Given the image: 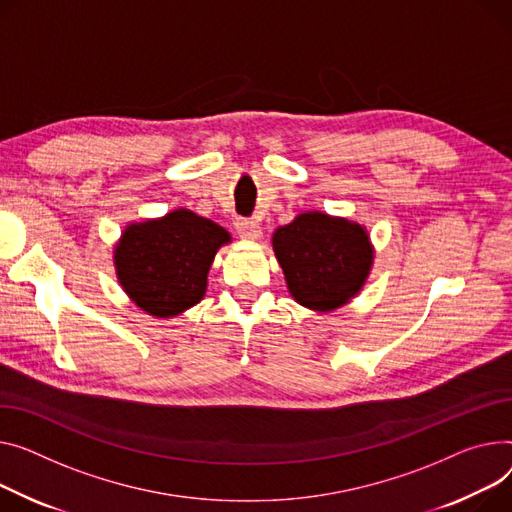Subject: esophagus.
Returning a JSON list of instances; mask_svg holds the SVG:
<instances>
[{
  "instance_id": "esophagus-1",
  "label": "esophagus",
  "mask_w": 512,
  "mask_h": 512,
  "mask_svg": "<svg viewBox=\"0 0 512 512\" xmlns=\"http://www.w3.org/2000/svg\"><path fill=\"white\" fill-rule=\"evenodd\" d=\"M234 226H236L238 234H241L243 238H249V241H257V238L261 236V226H259V222H255V220H251V218H238V220L234 222Z\"/></svg>"
}]
</instances>
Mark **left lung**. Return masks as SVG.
<instances>
[{"instance_id": "1", "label": "left lung", "mask_w": 512, "mask_h": 512, "mask_svg": "<svg viewBox=\"0 0 512 512\" xmlns=\"http://www.w3.org/2000/svg\"><path fill=\"white\" fill-rule=\"evenodd\" d=\"M274 251L294 300L315 311H333L358 294L372 263L366 230L321 212L278 228Z\"/></svg>"}]
</instances>
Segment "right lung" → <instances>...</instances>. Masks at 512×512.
<instances>
[{
    "mask_svg": "<svg viewBox=\"0 0 512 512\" xmlns=\"http://www.w3.org/2000/svg\"><path fill=\"white\" fill-rule=\"evenodd\" d=\"M230 234L189 210L131 224L115 249L117 276L129 298L154 317H173L203 298L216 251Z\"/></svg>",
    "mask_w": 512,
    "mask_h": 512,
    "instance_id": "1",
    "label": "right lung"
}]
</instances>
